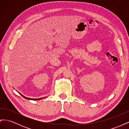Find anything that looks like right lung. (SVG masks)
I'll return each mask as SVG.
<instances>
[{
    "instance_id": "obj_1",
    "label": "right lung",
    "mask_w": 129,
    "mask_h": 129,
    "mask_svg": "<svg viewBox=\"0 0 129 129\" xmlns=\"http://www.w3.org/2000/svg\"><path fill=\"white\" fill-rule=\"evenodd\" d=\"M20 94L23 97H24L25 99H27V100H41V99H44V98H45V97H43V98H40V99H29V98H28V97H25V96H23V95H22L21 93H20Z\"/></svg>"
}]
</instances>
